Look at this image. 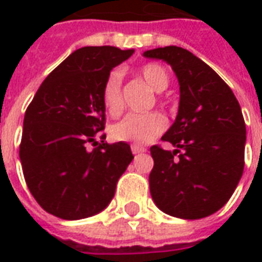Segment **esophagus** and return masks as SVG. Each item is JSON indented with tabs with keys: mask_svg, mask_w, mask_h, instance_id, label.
<instances>
[{
	"mask_svg": "<svg viewBox=\"0 0 262 262\" xmlns=\"http://www.w3.org/2000/svg\"><path fill=\"white\" fill-rule=\"evenodd\" d=\"M132 153L133 154H142L146 153V148L142 147V146H137V144H132Z\"/></svg>",
	"mask_w": 262,
	"mask_h": 262,
	"instance_id": "34e87169",
	"label": "esophagus"
}]
</instances>
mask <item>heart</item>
Here are the masks:
<instances>
[{"mask_svg": "<svg viewBox=\"0 0 262 262\" xmlns=\"http://www.w3.org/2000/svg\"><path fill=\"white\" fill-rule=\"evenodd\" d=\"M140 77L151 90L164 91L168 86L170 77L167 70L157 63H148L140 69ZM102 103L106 114L118 116L125 108L122 95V71L112 70L102 85ZM167 127V119L159 112L146 115L130 114L111 127V136L118 142H130L147 144L159 137Z\"/></svg>", "mask_w": 262, "mask_h": 262, "instance_id": "heart-1", "label": "heart"}]
</instances>
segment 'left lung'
Listing matches in <instances>:
<instances>
[{
	"label": "left lung",
	"mask_w": 262,
	"mask_h": 262,
	"mask_svg": "<svg viewBox=\"0 0 262 262\" xmlns=\"http://www.w3.org/2000/svg\"><path fill=\"white\" fill-rule=\"evenodd\" d=\"M143 56L167 61L180 82L176 122L161 137L176 150L150 147L151 198L174 217H206L225 206L243 176L246 123L242 108L230 86L187 49L165 46Z\"/></svg>",
	"instance_id": "8db88e82"
}]
</instances>
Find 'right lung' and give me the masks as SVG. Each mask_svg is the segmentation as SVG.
Returning <instances> with one entry per match:
<instances>
[{"instance_id":"right-lung-1","label":"right lung","mask_w":262,"mask_h":262,"mask_svg":"<svg viewBox=\"0 0 262 262\" xmlns=\"http://www.w3.org/2000/svg\"><path fill=\"white\" fill-rule=\"evenodd\" d=\"M135 50L86 46L46 77L24 119L19 159L26 185L48 213L78 220L99 213L133 160L125 142L95 139L105 129L102 85ZM94 142L91 152L86 144Z\"/></svg>"}]
</instances>
